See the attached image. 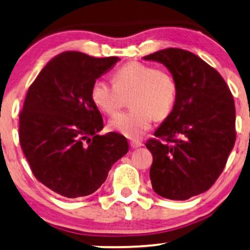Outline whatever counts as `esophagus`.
Returning <instances> with one entry per match:
<instances>
[{"label":"esophagus","mask_w":250,"mask_h":250,"mask_svg":"<svg viewBox=\"0 0 250 250\" xmlns=\"http://www.w3.org/2000/svg\"><path fill=\"white\" fill-rule=\"evenodd\" d=\"M130 146H131V148L136 149V148H139L141 146H144V145H143V143H141V141L132 140V141H130Z\"/></svg>","instance_id":"obj_1"}]
</instances>
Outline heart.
Returning a JSON list of instances; mask_svg holds the SVG:
<instances>
[{
	"label": "heart",
	"instance_id": "b5f03b06",
	"mask_svg": "<svg viewBox=\"0 0 250 250\" xmlns=\"http://www.w3.org/2000/svg\"><path fill=\"white\" fill-rule=\"evenodd\" d=\"M176 83L165 69L130 62L113 74V84L96 80L91 88L93 103L102 112L112 114L129 95L128 112L109 121L111 130L136 139L150 128L152 119L163 120L172 112L176 101Z\"/></svg>",
	"mask_w": 250,
	"mask_h": 250
}]
</instances>
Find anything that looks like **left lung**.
I'll return each instance as SVG.
<instances>
[{"label":"left lung","mask_w":250,"mask_h":250,"mask_svg":"<svg viewBox=\"0 0 250 250\" xmlns=\"http://www.w3.org/2000/svg\"><path fill=\"white\" fill-rule=\"evenodd\" d=\"M161 62L176 83L172 112L146 147L152 154V189L184 201L208 191L225 168L236 141L231 92L214 68L196 55L167 48L144 57Z\"/></svg>","instance_id":"obj_1"}]
</instances>
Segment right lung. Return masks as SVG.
<instances>
[{
  "label": "right lung",
  "instance_id": "1",
  "mask_svg": "<svg viewBox=\"0 0 250 250\" xmlns=\"http://www.w3.org/2000/svg\"><path fill=\"white\" fill-rule=\"evenodd\" d=\"M118 61L67 51L28 89L19 126L22 150L37 180L62 196L94 193L129 150L122 135H98L103 119L91 99L93 83Z\"/></svg>",
  "mask_w": 250,
  "mask_h": 250
}]
</instances>
